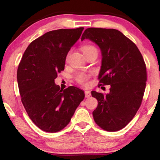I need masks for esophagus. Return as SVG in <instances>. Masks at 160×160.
I'll use <instances>...</instances> for the list:
<instances>
[{
	"instance_id": "obj_1",
	"label": "esophagus",
	"mask_w": 160,
	"mask_h": 160,
	"mask_svg": "<svg viewBox=\"0 0 160 160\" xmlns=\"http://www.w3.org/2000/svg\"><path fill=\"white\" fill-rule=\"evenodd\" d=\"M84 93H85V98H89L91 96V91L89 90H86L85 91H84Z\"/></svg>"
}]
</instances>
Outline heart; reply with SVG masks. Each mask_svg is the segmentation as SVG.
Wrapping results in <instances>:
<instances>
[{"label": "heart", "instance_id": "1", "mask_svg": "<svg viewBox=\"0 0 160 160\" xmlns=\"http://www.w3.org/2000/svg\"><path fill=\"white\" fill-rule=\"evenodd\" d=\"M96 48L92 45H84L82 47V51L84 54L89 53L91 51L96 49ZM91 77V74L86 72H78L74 76V79L78 83L82 86H87L89 83V79Z\"/></svg>", "mask_w": 160, "mask_h": 160}]
</instances>
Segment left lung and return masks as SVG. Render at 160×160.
Instances as JSON below:
<instances>
[{
    "mask_svg": "<svg viewBox=\"0 0 160 160\" xmlns=\"http://www.w3.org/2000/svg\"><path fill=\"white\" fill-rule=\"evenodd\" d=\"M84 39L101 50L98 87L111 86L106 95L91 91L98 102L93 112L94 120L105 131H119L131 122L142 103L147 82L143 57L135 44L117 29L88 28L81 40Z\"/></svg>",
    "mask_w": 160,
    "mask_h": 160,
    "instance_id": "8db88e82",
    "label": "left lung"
}]
</instances>
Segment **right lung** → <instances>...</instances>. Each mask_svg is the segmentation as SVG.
Masks as SVG:
<instances>
[{
	"instance_id": "1",
	"label": "right lung",
	"mask_w": 160,
	"mask_h": 160,
	"mask_svg": "<svg viewBox=\"0 0 160 160\" xmlns=\"http://www.w3.org/2000/svg\"><path fill=\"white\" fill-rule=\"evenodd\" d=\"M83 29L45 33L29 44L19 63L17 81L22 104L33 123L45 132L65 127L84 98L82 90L73 86L63 90L54 82Z\"/></svg>"
}]
</instances>
